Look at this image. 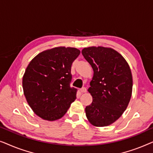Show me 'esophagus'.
Segmentation results:
<instances>
[{
    "mask_svg": "<svg viewBox=\"0 0 153 153\" xmlns=\"http://www.w3.org/2000/svg\"><path fill=\"white\" fill-rule=\"evenodd\" d=\"M80 91H81V93H86L87 90H86V88H82L80 89Z\"/></svg>",
    "mask_w": 153,
    "mask_h": 153,
    "instance_id": "esophagus-1",
    "label": "esophagus"
}]
</instances>
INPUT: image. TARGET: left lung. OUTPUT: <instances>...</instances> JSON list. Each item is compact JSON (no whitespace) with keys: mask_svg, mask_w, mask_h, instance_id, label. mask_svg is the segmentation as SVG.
Masks as SVG:
<instances>
[{"mask_svg":"<svg viewBox=\"0 0 153 153\" xmlns=\"http://www.w3.org/2000/svg\"><path fill=\"white\" fill-rule=\"evenodd\" d=\"M94 74L88 92L93 102L85 107L92 125L108 126L126 110L132 92V75L123 56L111 48L90 47L81 51Z\"/></svg>","mask_w":153,"mask_h":153,"instance_id":"obj_1","label":"left lung"}]
</instances>
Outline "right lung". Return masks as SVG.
<instances>
[{"mask_svg": "<svg viewBox=\"0 0 153 153\" xmlns=\"http://www.w3.org/2000/svg\"><path fill=\"white\" fill-rule=\"evenodd\" d=\"M79 54L76 48L55 47L37 54L28 64L23 90L29 106L41 118H61L76 99L77 89L70 87L71 67Z\"/></svg>", "mask_w": 153, "mask_h": 153, "instance_id": "right-lung-1", "label": "right lung"}]
</instances>
